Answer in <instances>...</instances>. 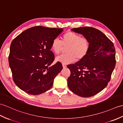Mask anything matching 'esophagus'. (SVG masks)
<instances>
[{"instance_id":"esophagus-1","label":"esophagus","mask_w":123,"mask_h":123,"mask_svg":"<svg viewBox=\"0 0 123 123\" xmlns=\"http://www.w3.org/2000/svg\"><path fill=\"white\" fill-rule=\"evenodd\" d=\"M62 66H63V68H66V67H67V65L63 63V64H62Z\"/></svg>"}]
</instances>
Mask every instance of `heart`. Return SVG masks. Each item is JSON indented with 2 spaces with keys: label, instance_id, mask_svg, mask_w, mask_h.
I'll use <instances>...</instances> for the list:
<instances>
[{
  "label": "heart",
  "instance_id": "1",
  "mask_svg": "<svg viewBox=\"0 0 123 123\" xmlns=\"http://www.w3.org/2000/svg\"><path fill=\"white\" fill-rule=\"evenodd\" d=\"M67 53L58 56L56 61L68 64L75 62L76 59L81 60L87 55L90 49V42L86 37L72 31H68L62 35L61 41L54 39L51 44V49L56 55H59L67 47Z\"/></svg>",
  "mask_w": 123,
  "mask_h": 123
}]
</instances>
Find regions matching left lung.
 <instances>
[{
    "instance_id": "1",
    "label": "left lung",
    "mask_w": 123,
    "mask_h": 123,
    "mask_svg": "<svg viewBox=\"0 0 123 123\" xmlns=\"http://www.w3.org/2000/svg\"><path fill=\"white\" fill-rule=\"evenodd\" d=\"M90 42L87 55L75 64L68 65L71 71L68 85L80 96H92L100 92L110 82L116 64L113 43L101 31L90 27L73 28Z\"/></svg>"
}]
</instances>
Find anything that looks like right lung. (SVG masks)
<instances>
[{
	"instance_id": "1",
	"label": "right lung",
	"mask_w": 123,
	"mask_h": 123,
	"mask_svg": "<svg viewBox=\"0 0 123 123\" xmlns=\"http://www.w3.org/2000/svg\"><path fill=\"white\" fill-rule=\"evenodd\" d=\"M63 30L33 27L13 40L8 60L13 82L21 90L39 95L52 87L54 79L63 67L60 62L50 66L55 60L51 44Z\"/></svg>"
}]
</instances>
